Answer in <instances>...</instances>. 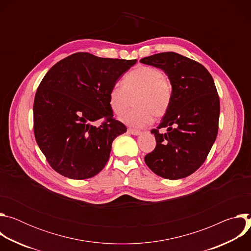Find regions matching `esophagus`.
<instances>
[{
    "label": "esophagus",
    "instance_id": "34e87169",
    "mask_svg": "<svg viewBox=\"0 0 251 251\" xmlns=\"http://www.w3.org/2000/svg\"><path fill=\"white\" fill-rule=\"evenodd\" d=\"M128 132H129L130 134H132V135H135V136H137V135H140V134H141V131H139V130H135V129H128Z\"/></svg>",
    "mask_w": 251,
    "mask_h": 251
}]
</instances>
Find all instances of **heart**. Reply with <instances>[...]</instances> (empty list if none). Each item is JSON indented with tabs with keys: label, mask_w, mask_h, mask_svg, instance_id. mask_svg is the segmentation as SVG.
I'll return each instance as SVG.
<instances>
[{
	"label": "heart",
	"mask_w": 251,
	"mask_h": 251,
	"mask_svg": "<svg viewBox=\"0 0 251 251\" xmlns=\"http://www.w3.org/2000/svg\"><path fill=\"white\" fill-rule=\"evenodd\" d=\"M173 95L170 79L162 70L149 65H140L123 78V85L114 84L108 94L111 110L123 114L132 103L135 109L125 113L121 121L134 127L142 128L153 122L154 116L160 118L168 111Z\"/></svg>",
	"instance_id": "obj_1"
}]
</instances>
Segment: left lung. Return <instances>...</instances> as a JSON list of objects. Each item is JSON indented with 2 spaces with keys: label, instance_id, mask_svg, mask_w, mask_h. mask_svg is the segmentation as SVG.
Here are the masks:
<instances>
[{
  "label": "left lung",
  "instance_id": "obj_1",
  "mask_svg": "<svg viewBox=\"0 0 251 251\" xmlns=\"http://www.w3.org/2000/svg\"><path fill=\"white\" fill-rule=\"evenodd\" d=\"M140 62L162 69L173 86L169 109L157 129L151 131L157 145L145 156V163L162 177H186L203 164L217 139L220 98L216 85L203 65L173 51L156 53ZM163 127L167 132H158Z\"/></svg>",
  "mask_w": 251,
  "mask_h": 251
}]
</instances>
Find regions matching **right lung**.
<instances>
[{"mask_svg": "<svg viewBox=\"0 0 251 251\" xmlns=\"http://www.w3.org/2000/svg\"><path fill=\"white\" fill-rule=\"evenodd\" d=\"M136 62L76 52L48 71L34 97L33 131L55 172L84 180L105 167L113 140L127 131L113 119L109 90Z\"/></svg>", "mask_w": 251, "mask_h": 251, "instance_id": "obj_1", "label": "right lung"}]
</instances>
